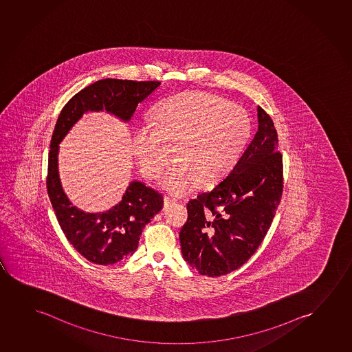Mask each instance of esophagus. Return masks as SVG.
I'll return each mask as SVG.
<instances>
[{
  "label": "esophagus",
  "mask_w": 352,
  "mask_h": 352,
  "mask_svg": "<svg viewBox=\"0 0 352 352\" xmlns=\"http://www.w3.org/2000/svg\"><path fill=\"white\" fill-rule=\"evenodd\" d=\"M175 203V199L173 198L168 197V196H164V209H167V208L170 207L172 204Z\"/></svg>",
  "instance_id": "34e87169"
}]
</instances>
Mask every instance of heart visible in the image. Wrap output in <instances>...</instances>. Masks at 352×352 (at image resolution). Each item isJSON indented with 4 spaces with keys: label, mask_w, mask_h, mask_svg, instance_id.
<instances>
[{
    "label": "heart",
    "mask_w": 352,
    "mask_h": 352,
    "mask_svg": "<svg viewBox=\"0 0 352 352\" xmlns=\"http://www.w3.org/2000/svg\"><path fill=\"white\" fill-rule=\"evenodd\" d=\"M153 122L135 127L132 149L145 177L160 178L169 192L184 196L201 183L217 184L236 167L251 135L248 111L225 97L185 92L160 102Z\"/></svg>",
    "instance_id": "obj_1"
}]
</instances>
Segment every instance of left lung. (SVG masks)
<instances>
[{
	"instance_id": "left-lung-1",
	"label": "left lung",
	"mask_w": 352,
	"mask_h": 352,
	"mask_svg": "<svg viewBox=\"0 0 352 352\" xmlns=\"http://www.w3.org/2000/svg\"><path fill=\"white\" fill-rule=\"evenodd\" d=\"M257 119L258 131L236 167L186 206L182 254L199 274L215 278L241 268L265 239L279 207L284 178L278 133L261 107Z\"/></svg>"
}]
</instances>
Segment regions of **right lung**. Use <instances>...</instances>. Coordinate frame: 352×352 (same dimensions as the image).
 Wrapping results in <instances>:
<instances>
[{"instance_id": "obj_1", "label": "right lung", "mask_w": 352, "mask_h": 352, "mask_svg": "<svg viewBox=\"0 0 352 352\" xmlns=\"http://www.w3.org/2000/svg\"><path fill=\"white\" fill-rule=\"evenodd\" d=\"M160 82L102 79L78 92L65 104L50 140L47 188L63 234L73 248L96 265H114L132 255L143 228L164 207L161 193L142 182H131L122 199L104 212H84L73 207L60 183L58 144L85 111H106L129 121L140 102Z\"/></svg>"}]
</instances>
